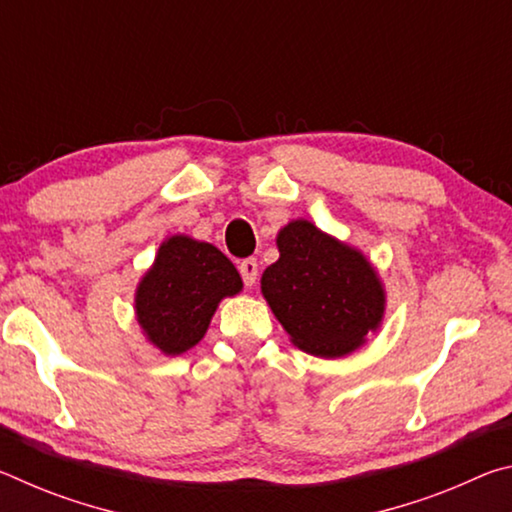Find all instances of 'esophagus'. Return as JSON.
Instances as JSON below:
<instances>
[{
  "label": "esophagus",
  "mask_w": 512,
  "mask_h": 512,
  "mask_svg": "<svg viewBox=\"0 0 512 512\" xmlns=\"http://www.w3.org/2000/svg\"><path fill=\"white\" fill-rule=\"evenodd\" d=\"M239 273L244 277V284L246 287H253L257 282V259L255 257H248L244 262L239 264Z\"/></svg>",
  "instance_id": "esophagus-1"
}]
</instances>
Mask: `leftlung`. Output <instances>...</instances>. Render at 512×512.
<instances>
[{
	"mask_svg": "<svg viewBox=\"0 0 512 512\" xmlns=\"http://www.w3.org/2000/svg\"><path fill=\"white\" fill-rule=\"evenodd\" d=\"M280 259L262 275L268 307L291 343L323 359L359 350L386 314V289L370 259L307 219L277 232Z\"/></svg>",
	"mask_w": 512,
	"mask_h": 512,
	"instance_id": "obj_1",
	"label": "left lung"
}]
</instances>
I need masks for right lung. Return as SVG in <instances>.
Masks as SVG:
<instances>
[{
  "instance_id": "add662e5",
  "label": "right lung",
  "mask_w": 512,
  "mask_h": 512,
  "mask_svg": "<svg viewBox=\"0 0 512 512\" xmlns=\"http://www.w3.org/2000/svg\"><path fill=\"white\" fill-rule=\"evenodd\" d=\"M241 289L239 271L219 248L171 235L135 289L137 323L153 348L178 357L203 339L219 302Z\"/></svg>"
}]
</instances>
